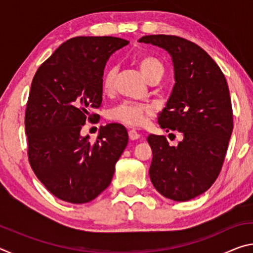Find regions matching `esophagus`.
Listing matches in <instances>:
<instances>
[{"label": "esophagus", "mask_w": 253, "mask_h": 253, "mask_svg": "<svg viewBox=\"0 0 253 253\" xmlns=\"http://www.w3.org/2000/svg\"><path fill=\"white\" fill-rule=\"evenodd\" d=\"M128 136H129V138L131 140H136V139H138L139 137H140L139 132H137V130H135V129H129V130H128Z\"/></svg>", "instance_id": "34e87169"}]
</instances>
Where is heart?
Wrapping results in <instances>:
<instances>
[{"instance_id": "heart-1", "label": "heart", "mask_w": 253, "mask_h": 253, "mask_svg": "<svg viewBox=\"0 0 253 253\" xmlns=\"http://www.w3.org/2000/svg\"><path fill=\"white\" fill-rule=\"evenodd\" d=\"M137 66L148 81L156 77H162L164 67L157 58L153 55H143L137 59ZM117 76V68L109 67L101 78V89L105 93H110L115 88V80ZM151 115V108L148 106L135 104L130 101H124L115 106L108 113L111 121L125 124L128 126H142L146 118Z\"/></svg>"}]
</instances>
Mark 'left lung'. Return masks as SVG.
<instances>
[{
  "label": "left lung",
  "instance_id": "8db88e82",
  "mask_svg": "<svg viewBox=\"0 0 253 253\" xmlns=\"http://www.w3.org/2000/svg\"><path fill=\"white\" fill-rule=\"evenodd\" d=\"M139 42L168 51L175 84L158 116L166 131L183 139L170 146L165 136L149 135V177L165 198L185 202L208 191L219 176L233 130V113L223 72L205 51L184 38L154 34Z\"/></svg>",
  "mask_w": 253,
  "mask_h": 253
}]
</instances>
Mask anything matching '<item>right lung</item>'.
Listing matches in <instances>:
<instances>
[{
	"label": "right lung",
	"mask_w": 253,
	"mask_h": 253,
	"mask_svg": "<svg viewBox=\"0 0 253 253\" xmlns=\"http://www.w3.org/2000/svg\"><path fill=\"white\" fill-rule=\"evenodd\" d=\"M128 43L115 37L72 38L33 77L24 119L29 163L46 190L66 202H90L105 191L127 146L121 124L101 126L93 143L80 130L99 117L92 111L101 105L107 60Z\"/></svg>",
	"instance_id": "right-lung-1"
}]
</instances>
